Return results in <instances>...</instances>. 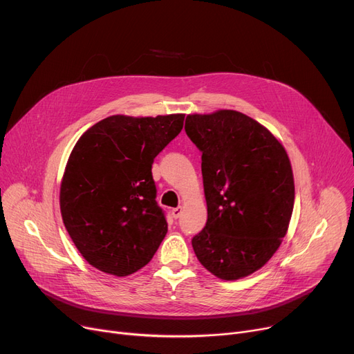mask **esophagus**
<instances>
[{
    "mask_svg": "<svg viewBox=\"0 0 354 354\" xmlns=\"http://www.w3.org/2000/svg\"><path fill=\"white\" fill-rule=\"evenodd\" d=\"M171 214H172V216L175 218V219H178L179 216H180V214H182V207H178V208H174L172 211H171Z\"/></svg>",
    "mask_w": 354,
    "mask_h": 354,
    "instance_id": "1",
    "label": "esophagus"
}]
</instances>
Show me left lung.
<instances>
[{
    "instance_id": "left-lung-1",
    "label": "left lung",
    "mask_w": 354,
    "mask_h": 354,
    "mask_svg": "<svg viewBox=\"0 0 354 354\" xmlns=\"http://www.w3.org/2000/svg\"><path fill=\"white\" fill-rule=\"evenodd\" d=\"M185 132L202 152L208 219L192 238L199 263L225 281L264 267L280 248L294 207L284 146L236 110L188 115Z\"/></svg>"
}]
</instances>
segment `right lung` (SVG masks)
I'll return each instance as SVG.
<instances>
[{"label": "right lung", "mask_w": 354, "mask_h": 354, "mask_svg": "<svg viewBox=\"0 0 354 354\" xmlns=\"http://www.w3.org/2000/svg\"><path fill=\"white\" fill-rule=\"evenodd\" d=\"M185 115L109 116L82 135L60 185L64 227L86 261L126 277L145 267L167 232L155 201L153 159L183 127Z\"/></svg>", "instance_id": "right-lung-1"}]
</instances>
